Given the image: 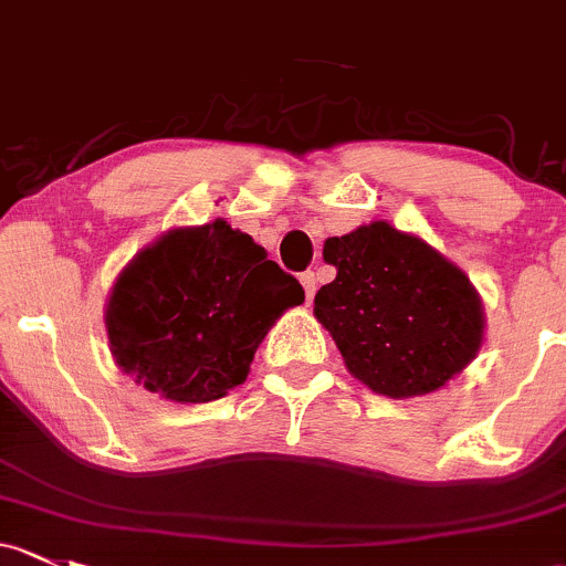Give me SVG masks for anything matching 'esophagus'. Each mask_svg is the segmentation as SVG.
I'll return each instance as SVG.
<instances>
[{
    "label": "esophagus",
    "instance_id": "1",
    "mask_svg": "<svg viewBox=\"0 0 566 566\" xmlns=\"http://www.w3.org/2000/svg\"><path fill=\"white\" fill-rule=\"evenodd\" d=\"M301 284H303V293H306V298L312 301L314 293H317V273L314 271L301 273Z\"/></svg>",
    "mask_w": 566,
    "mask_h": 566
}]
</instances>
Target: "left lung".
Listing matches in <instances>:
<instances>
[{"mask_svg": "<svg viewBox=\"0 0 566 566\" xmlns=\"http://www.w3.org/2000/svg\"><path fill=\"white\" fill-rule=\"evenodd\" d=\"M336 279L314 295V317L358 382L388 398L439 390L483 347L485 314L467 273L439 249L388 222L328 238Z\"/></svg>", "mask_w": 566, "mask_h": 566, "instance_id": "8db88e82", "label": "left lung"}]
</instances>
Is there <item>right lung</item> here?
Wrapping results in <instances>:
<instances>
[{
  "instance_id": "add662e5",
  "label": "right lung",
  "mask_w": 566,
  "mask_h": 566,
  "mask_svg": "<svg viewBox=\"0 0 566 566\" xmlns=\"http://www.w3.org/2000/svg\"><path fill=\"white\" fill-rule=\"evenodd\" d=\"M298 279L252 235L213 219L143 247L105 303L111 355L146 390L206 403L247 379L265 333L301 306Z\"/></svg>"
}]
</instances>
